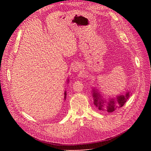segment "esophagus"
<instances>
[{
    "mask_svg": "<svg viewBox=\"0 0 151 151\" xmlns=\"http://www.w3.org/2000/svg\"><path fill=\"white\" fill-rule=\"evenodd\" d=\"M81 69V65L79 63H75L72 66V70L74 72H78Z\"/></svg>",
    "mask_w": 151,
    "mask_h": 151,
    "instance_id": "34e87169",
    "label": "esophagus"
}]
</instances>
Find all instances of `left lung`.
Segmentation results:
<instances>
[{"mask_svg": "<svg viewBox=\"0 0 151 151\" xmlns=\"http://www.w3.org/2000/svg\"><path fill=\"white\" fill-rule=\"evenodd\" d=\"M93 104L96 106L100 111H106L109 113H112L117 109L121 108L125 104L130 96V92H127L124 95H120L119 96H117L116 99H110L108 102L101 99L100 97V94L96 89L93 90Z\"/></svg>", "mask_w": 151, "mask_h": 151, "instance_id": "left-lung-1", "label": "left lung"}]
</instances>
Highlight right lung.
I'll return each mask as SVG.
<instances>
[{"label":"right lung","mask_w":151,"mask_h":151,"mask_svg":"<svg viewBox=\"0 0 151 151\" xmlns=\"http://www.w3.org/2000/svg\"><path fill=\"white\" fill-rule=\"evenodd\" d=\"M68 81L69 80H68ZM66 97H67V92L65 91V92H64V99H66Z\"/></svg>","instance_id":"right-lung-1"}]
</instances>
